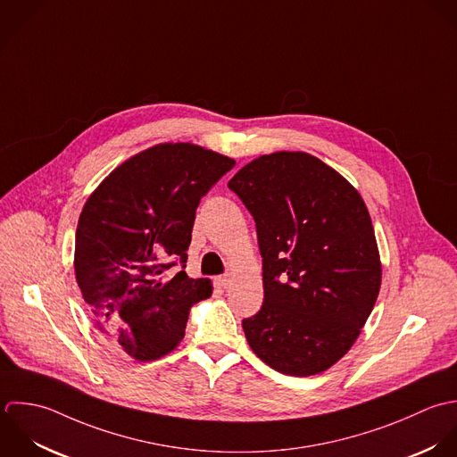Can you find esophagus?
<instances>
[{
	"instance_id": "obj_1",
	"label": "esophagus",
	"mask_w": 457,
	"mask_h": 457,
	"mask_svg": "<svg viewBox=\"0 0 457 457\" xmlns=\"http://www.w3.org/2000/svg\"><path fill=\"white\" fill-rule=\"evenodd\" d=\"M230 282H232L230 275H223V277H218V278H216V284H218L220 287H223V289H227V287L230 286Z\"/></svg>"
}]
</instances>
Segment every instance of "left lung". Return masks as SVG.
Returning <instances> with one entry per match:
<instances>
[{"label":"left lung","instance_id":"obj_1","mask_svg":"<svg viewBox=\"0 0 457 457\" xmlns=\"http://www.w3.org/2000/svg\"><path fill=\"white\" fill-rule=\"evenodd\" d=\"M228 187L255 220L264 303L243 319L252 351L287 376H313L358 338L381 287L360 193L306 153L261 155Z\"/></svg>","mask_w":457,"mask_h":457}]
</instances>
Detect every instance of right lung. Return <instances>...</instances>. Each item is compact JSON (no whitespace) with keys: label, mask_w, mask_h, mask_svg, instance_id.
<instances>
[{"label":"right lung","mask_w":457,"mask_h":457,"mask_svg":"<svg viewBox=\"0 0 457 457\" xmlns=\"http://www.w3.org/2000/svg\"><path fill=\"white\" fill-rule=\"evenodd\" d=\"M236 161L193 144H161L115 168L88 196L76 228L74 270L97 328L151 361L184 337L189 308L211 296L184 271L200 198ZM179 262L173 279L162 273Z\"/></svg>","instance_id":"right-lung-1"}]
</instances>
